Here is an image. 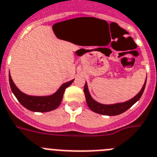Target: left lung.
<instances>
[{
	"instance_id": "left-lung-1",
	"label": "left lung",
	"mask_w": 157,
	"mask_h": 157,
	"mask_svg": "<svg viewBox=\"0 0 157 157\" xmlns=\"http://www.w3.org/2000/svg\"><path fill=\"white\" fill-rule=\"evenodd\" d=\"M146 79H147V77H146ZM146 79L144 81V85H143L140 92L135 97H133L130 100H128V101H124V102L114 103V104H101V103L98 102V101H95L94 99L91 97L90 94L87 83L86 82L83 89L86 97V103H87L90 109H91L92 111H94V112H95V113H99V114L106 115V116H116V115H119L121 113L125 112L127 109H129L132 105H134L135 103L140 98L144 90V88H145Z\"/></svg>"
}]
</instances>
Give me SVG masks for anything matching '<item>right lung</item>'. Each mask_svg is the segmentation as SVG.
<instances>
[{
    "instance_id": "right-lung-1",
    "label": "right lung",
    "mask_w": 157,
    "mask_h": 157,
    "mask_svg": "<svg viewBox=\"0 0 157 157\" xmlns=\"http://www.w3.org/2000/svg\"><path fill=\"white\" fill-rule=\"evenodd\" d=\"M9 78L12 92L16 96V98L20 101L21 105L29 110L33 111V112H41V113L49 112V111L57 109L62 101L66 88L68 87L74 81V79H72L62 84L54 94L51 95L33 96V95H29L23 93L21 90H20L17 88V86L15 85L13 79H12L10 72H9Z\"/></svg>"
}]
</instances>
